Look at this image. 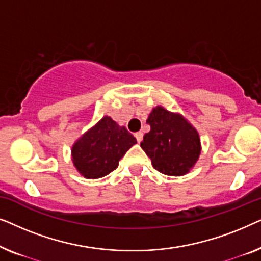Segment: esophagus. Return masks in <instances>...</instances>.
Returning a JSON list of instances; mask_svg holds the SVG:
<instances>
[{
	"label": "esophagus",
	"instance_id": "34e87169",
	"mask_svg": "<svg viewBox=\"0 0 261 261\" xmlns=\"http://www.w3.org/2000/svg\"><path fill=\"white\" fill-rule=\"evenodd\" d=\"M134 135H135V138H137V141H138V142H141V140H142V135H144V134H142L141 132H137V133H135Z\"/></svg>",
	"mask_w": 261,
	"mask_h": 261
}]
</instances>
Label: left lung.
<instances>
[{"label":"left lung","mask_w":261,"mask_h":261,"mask_svg":"<svg viewBox=\"0 0 261 261\" xmlns=\"http://www.w3.org/2000/svg\"><path fill=\"white\" fill-rule=\"evenodd\" d=\"M151 130L144 135V149L155 170L166 176L180 177L190 172L202 151L196 128L179 113L156 106L146 121Z\"/></svg>","instance_id":"obj_1"}]
</instances>
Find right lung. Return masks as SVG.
Masks as SVG:
<instances>
[{
	"label": "right lung",
	"instance_id": "right-lung-1",
	"mask_svg": "<svg viewBox=\"0 0 261 261\" xmlns=\"http://www.w3.org/2000/svg\"><path fill=\"white\" fill-rule=\"evenodd\" d=\"M135 144L137 139L126 127L106 115L74 141L71 158L81 176L97 179L115 170L120 159Z\"/></svg>",
	"mask_w": 261,
	"mask_h": 261
}]
</instances>
